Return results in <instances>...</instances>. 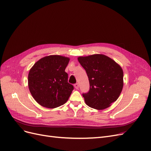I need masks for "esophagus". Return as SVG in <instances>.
<instances>
[{
  "label": "esophagus",
  "instance_id": "obj_1",
  "mask_svg": "<svg viewBox=\"0 0 151 151\" xmlns=\"http://www.w3.org/2000/svg\"><path fill=\"white\" fill-rule=\"evenodd\" d=\"M74 87H75V88H76V89H79V84H78V83L75 84H74Z\"/></svg>",
  "mask_w": 151,
  "mask_h": 151
}]
</instances>
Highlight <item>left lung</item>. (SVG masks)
<instances>
[{
    "label": "left lung",
    "mask_w": 151,
    "mask_h": 151,
    "mask_svg": "<svg viewBox=\"0 0 151 151\" xmlns=\"http://www.w3.org/2000/svg\"><path fill=\"white\" fill-rule=\"evenodd\" d=\"M77 59L89 78V91L83 94L86 104L96 109L110 106L116 101L123 89L122 67L102 54L79 57Z\"/></svg>",
    "instance_id": "1"
}]
</instances>
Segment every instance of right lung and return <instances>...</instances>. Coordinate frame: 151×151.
Returning a JSON list of instances; mask_svg holds the SVG:
<instances>
[{
    "mask_svg": "<svg viewBox=\"0 0 151 151\" xmlns=\"http://www.w3.org/2000/svg\"><path fill=\"white\" fill-rule=\"evenodd\" d=\"M70 58L49 55L40 59L30 69L28 87L32 96L41 106L55 108L65 104L74 89L65 72Z\"/></svg>",
    "mask_w": 151,
    "mask_h": 151,
    "instance_id": "right-lung-1",
    "label": "right lung"
}]
</instances>
